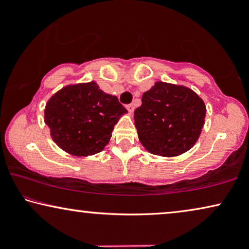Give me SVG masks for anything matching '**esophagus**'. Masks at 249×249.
Returning <instances> with one entry per match:
<instances>
[{
    "label": "esophagus",
    "instance_id": "1",
    "mask_svg": "<svg viewBox=\"0 0 249 249\" xmlns=\"http://www.w3.org/2000/svg\"><path fill=\"white\" fill-rule=\"evenodd\" d=\"M127 110H128L129 113L132 114V112H134V105H132V104H128V105H127Z\"/></svg>",
    "mask_w": 249,
    "mask_h": 249
}]
</instances>
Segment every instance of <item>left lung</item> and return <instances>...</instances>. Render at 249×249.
I'll return each mask as SVG.
<instances>
[{
    "instance_id": "8db88e82",
    "label": "left lung",
    "mask_w": 249,
    "mask_h": 249,
    "mask_svg": "<svg viewBox=\"0 0 249 249\" xmlns=\"http://www.w3.org/2000/svg\"><path fill=\"white\" fill-rule=\"evenodd\" d=\"M205 114V104L193 89L156 81L142 94L134 119L146 151L170 158L189 151L196 144Z\"/></svg>"
}]
</instances>
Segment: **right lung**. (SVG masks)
Instances as JSON below:
<instances>
[{"label":"right lung","instance_id":"obj_1","mask_svg":"<svg viewBox=\"0 0 249 249\" xmlns=\"http://www.w3.org/2000/svg\"><path fill=\"white\" fill-rule=\"evenodd\" d=\"M127 113L117 96L95 81L68 85L47 101L44 121L60 148L73 156L103 151L119 119Z\"/></svg>","mask_w":249,"mask_h":249}]
</instances>
